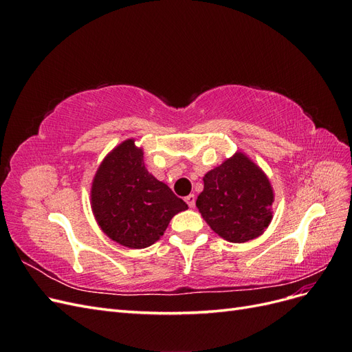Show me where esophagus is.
<instances>
[{
    "label": "esophagus",
    "instance_id": "esophagus-1",
    "mask_svg": "<svg viewBox=\"0 0 352 352\" xmlns=\"http://www.w3.org/2000/svg\"><path fill=\"white\" fill-rule=\"evenodd\" d=\"M185 201H186V204H188L190 208L195 207V195H194V194H189V195L185 198Z\"/></svg>",
    "mask_w": 352,
    "mask_h": 352
}]
</instances>
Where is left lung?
I'll use <instances>...</instances> for the list:
<instances>
[{"mask_svg": "<svg viewBox=\"0 0 352 352\" xmlns=\"http://www.w3.org/2000/svg\"><path fill=\"white\" fill-rule=\"evenodd\" d=\"M202 180L197 207L219 236L242 243L263 235L273 219L274 194L269 177L251 158L236 153Z\"/></svg>", "mask_w": 352, "mask_h": 352, "instance_id": "left-lung-1", "label": "left lung"}]
</instances>
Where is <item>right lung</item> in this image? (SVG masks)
<instances>
[{"label": "right lung", "mask_w": 352, "mask_h": 352, "mask_svg": "<svg viewBox=\"0 0 352 352\" xmlns=\"http://www.w3.org/2000/svg\"><path fill=\"white\" fill-rule=\"evenodd\" d=\"M91 207L101 230L126 248H146L170 220L188 208L144 164L142 148L126 140L107 154L94 176Z\"/></svg>", "instance_id": "1"}]
</instances>
